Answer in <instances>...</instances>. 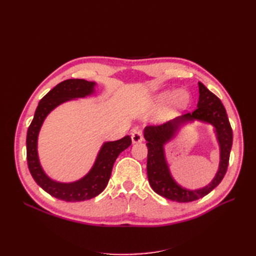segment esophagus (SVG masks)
<instances>
[{"label": "esophagus", "mask_w": 256, "mask_h": 256, "mask_svg": "<svg viewBox=\"0 0 256 256\" xmlns=\"http://www.w3.org/2000/svg\"><path fill=\"white\" fill-rule=\"evenodd\" d=\"M131 140H132V143H140L143 141V136L142 132L138 130H134L132 132H131Z\"/></svg>", "instance_id": "obj_1"}]
</instances>
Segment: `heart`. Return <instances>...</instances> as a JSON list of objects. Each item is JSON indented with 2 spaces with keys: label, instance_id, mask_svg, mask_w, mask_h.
<instances>
[{
  "label": "heart",
  "instance_id": "1",
  "mask_svg": "<svg viewBox=\"0 0 256 256\" xmlns=\"http://www.w3.org/2000/svg\"><path fill=\"white\" fill-rule=\"evenodd\" d=\"M190 102L191 96L189 94V92L182 88L175 92L166 90L159 92V94L154 95L150 99V102H147L146 106L148 108V109H158V108L166 103L167 104L164 106L162 114L164 116H170L188 109Z\"/></svg>",
  "mask_w": 256,
  "mask_h": 256
}]
</instances>
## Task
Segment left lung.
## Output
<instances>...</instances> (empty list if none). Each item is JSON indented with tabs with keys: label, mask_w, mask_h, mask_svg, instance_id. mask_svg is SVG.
<instances>
[{
	"label": "left lung",
	"mask_w": 256,
	"mask_h": 256,
	"mask_svg": "<svg viewBox=\"0 0 256 256\" xmlns=\"http://www.w3.org/2000/svg\"><path fill=\"white\" fill-rule=\"evenodd\" d=\"M198 108L192 113L182 115L164 125L147 126L144 129L148 148L147 177L150 187L157 194L178 203H188L203 198L221 182L226 173L233 144V131L221 100L200 82H198ZM194 120L210 123L215 128L220 148V162L218 171L210 183L203 188L191 190L178 185L170 175L165 159L164 145L174 138L184 123Z\"/></svg>",
	"instance_id": "left-lung-1"
}]
</instances>
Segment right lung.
I'll return each mask as SVG.
<instances>
[{
	"mask_svg": "<svg viewBox=\"0 0 256 256\" xmlns=\"http://www.w3.org/2000/svg\"><path fill=\"white\" fill-rule=\"evenodd\" d=\"M95 86V82L83 79H69L58 83L38 104L34 118L28 129L26 159L30 175L46 192L65 202H80L100 194L109 182L116 158L131 145V138L129 136L118 141L104 142L90 172L72 182L53 180L44 173L38 158L37 141L46 118L62 104L94 94Z\"/></svg>",
	"mask_w": 256,
	"mask_h": 256,
	"instance_id": "add662e5",
	"label": "right lung"
}]
</instances>
